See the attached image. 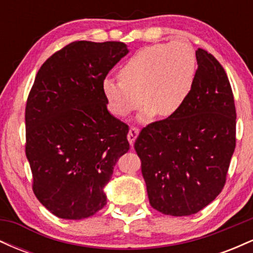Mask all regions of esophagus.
<instances>
[{
    "label": "esophagus",
    "mask_w": 253,
    "mask_h": 253,
    "mask_svg": "<svg viewBox=\"0 0 253 253\" xmlns=\"http://www.w3.org/2000/svg\"><path fill=\"white\" fill-rule=\"evenodd\" d=\"M138 134H139V129L136 128V127H130L128 130V134H127V139H128V143L130 146H133V145H134V141H135Z\"/></svg>",
    "instance_id": "1"
}]
</instances>
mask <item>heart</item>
Here are the masks:
<instances>
[{"label":"heart","mask_w":253,"mask_h":253,"mask_svg":"<svg viewBox=\"0 0 253 253\" xmlns=\"http://www.w3.org/2000/svg\"><path fill=\"white\" fill-rule=\"evenodd\" d=\"M196 66L195 52L184 42L141 48L120 69V81L103 80L102 90L110 112L125 118L144 103L140 123H150L155 115L172 117L189 97Z\"/></svg>","instance_id":"1"}]
</instances>
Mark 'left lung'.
Masks as SVG:
<instances>
[{
	"mask_svg": "<svg viewBox=\"0 0 253 253\" xmlns=\"http://www.w3.org/2000/svg\"><path fill=\"white\" fill-rule=\"evenodd\" d=\"M196 60L184 106L144 127L134 144L150 205L165 215H191L214 201L236 149L237 114L227 75L202 48Z\"/></svg>",
	"mask_w": 253,
	"mask_h": 253,
	"instance_id": "8db88e82",
	"label": "left lung"
}]
</instances>
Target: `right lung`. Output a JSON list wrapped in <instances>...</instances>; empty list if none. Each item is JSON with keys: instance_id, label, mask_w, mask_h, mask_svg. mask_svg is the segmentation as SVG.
Here are the masks:
<instances>
[{"instance_id": "right-lung-1", "label": "right lung", "mask_w": 253, "mask_h": 253, "mask_svg": "<svg viewBox=\"0 0 253 253\" xmlns=\"http://www.w3.org/2000/svg\"><path fill=\"white\" fill-rule=\"evenodd\" d=\"M128 53L120 42H74L38 71L26 104V156L37 199L68 220L106 206L103 188L129 150L128 126L107 109L102 83Z\"/></svg>"}]
</instances>
